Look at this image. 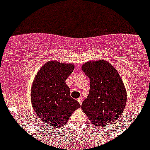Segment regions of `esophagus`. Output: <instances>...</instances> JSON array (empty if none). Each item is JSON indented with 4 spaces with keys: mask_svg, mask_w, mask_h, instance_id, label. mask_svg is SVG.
<instances>
[{
    "mask_svg": "<svg viewBox=\"0 0 150 150\" xmlns=\"http://www.w3.org/2000/svg\"><path fill=\"white\" fill-rule=\"evenodd\" d=\"M77 100H78V102H79V104H82V103H83V98H82V97H79V98L77 99Z\"/></svg>",
    "mask_w": 150,
    "mask_h": 150,
    "instance_id": "34e87169",
    "label": "esophagus"
}]
</instances>
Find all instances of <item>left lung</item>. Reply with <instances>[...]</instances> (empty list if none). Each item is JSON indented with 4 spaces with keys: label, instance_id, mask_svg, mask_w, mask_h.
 I'll return each instance as SVG.
<instances>
[{
    "label": "left lung",
    "instance_id": "left-lung-1",
    "mask_svg": "<svg viewBox=\"0 0 150 150\" xmlns=\"http://www.w3.org/2000/svg\"><path fill=\"white\" fill-rule=\"evenodd\" d=\"M83 71L90 79L88 96L82 109L97 126H107L120 117L126 104L127 94L120 74L106 61L88 62Z\"/></svg>",
    "mask_w": 150,
    "mask_h": 150
}]
</instances>
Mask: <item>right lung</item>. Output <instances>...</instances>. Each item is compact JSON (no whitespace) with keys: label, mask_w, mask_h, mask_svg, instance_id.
I'll use <instances>...</instances> for the list:
<instances>
[{"label":"right lung","mask_w":150,"mask_h":150,"mask_svg":"<svg viewBox=\"0 0 150 150\" xmlns=\"http://www.w3.org/2000/svg\"><path fill=\"white\" fill-rule=\"evenodd\" d=\"M71 64L47 62L36 76L31 88V103L38 118L49 128H59L67 122L79 102L72 98L65 80L74 71Z\"/></svg>","instance_id":"right-lung-1"}]
</instances>
